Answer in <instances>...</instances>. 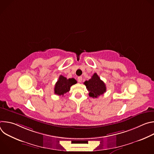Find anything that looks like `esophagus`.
Here are the masks:
<instances>
[{"label":"esophagus","instance_id":"1","mask_svg":"<svg viewBox=\"0 0 154 154\" xmlns=\"http://www.w3.org/2000/svg\"><path fill=\"white\" fill-rule=\"evenodd\" d=\"M77 80H78V82H79V83L82 82V77H81V76L78 77V78H77Z\"/></svg>","mask_w":154,"mask_h":154}]
</instances>
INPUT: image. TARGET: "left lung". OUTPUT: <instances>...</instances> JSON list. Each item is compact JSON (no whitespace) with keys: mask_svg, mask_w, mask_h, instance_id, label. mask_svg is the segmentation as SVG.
I'll return each instance as SVG.
<instances>
[{"mask_svg":"<svg viewBox=\"0 0 154 154\" xmlns=\"http://www.w3.org/2000/svg\"><path fill=\"white\" fill-rule=\"evenodd\" d=\"M84 85L90 93L89 96L93 98H97L99 96L106 92V86L104 82L100 80L96 73H94L89 80L84 82Z\"/></svg>","mask_w":154,"mask_h":154,"instance_id":"left-lung-1","label":"left lung"}]
</instances>
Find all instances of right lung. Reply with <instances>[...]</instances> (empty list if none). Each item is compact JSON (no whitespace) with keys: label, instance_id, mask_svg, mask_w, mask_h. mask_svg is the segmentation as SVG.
<instances>
[{"label":"right lung","instance_id":"obj_1","mask_svg":"<svg viewBox=\"0 0 154 154\" xmlns=\"http://www.w3.org/2000/svg\"><path fill=\"white\" fill-rule=\"evenodd\" d=\"M77 83V81L72 78L67 79L64 76L60 75L58 80L55 83L54 88V93L58 96H63L65 93L69 91L71 86Z\"/></svg>","mask_w":154,"mask_h":154}]
</instances>
